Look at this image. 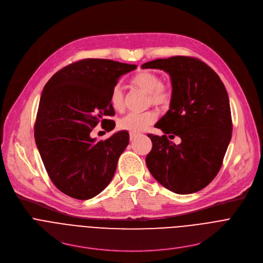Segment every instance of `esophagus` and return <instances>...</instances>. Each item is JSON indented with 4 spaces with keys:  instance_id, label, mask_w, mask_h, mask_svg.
I'll list each match as a JSON object with an SVG mask.
<instances>
[{
    "instance_id": "esophagus-1",
    "label": "esophagus",
    "mask_w": 263,
    "mask_h": 263,
    "mask_svg": "<svg viewBox=\"0 0 263 263\" xmlns=\"http://www.w3.org/2000/svg\"><path fill=\"white\" fill-rule=\"evenodd\" d=\"M137 136H138V134H136V133H130V140L133 141Z\"/></svg>"
}]
</instances>
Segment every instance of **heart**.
I'll return each instance as SVG.
<instances>
[{"label": "heart", "instance_id": "obj_1", "mask_svg": "<svg viewBox=\"0 0 263 263\" xmlns=\"http://www.w3.org/2000/svg\"><path fill=\"white\" fill-rule=\"evenodd\" d=\"M132 84L148 93V103L157 106H164L171 102L172 92L170 88L162 83L161 78L153 71H140L136 73L132 79ZM109 102L111 107L116 111L121 112L125 108V98L123 88L117 84L110 92ZM157 114L155 111H145L142 114H129L122 118L118 127L130 133H140L146 130L155 123Z\"/></svg>", "mask_w": 263, "mask_h": 263}]
</instances>
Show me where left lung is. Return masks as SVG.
Segmentation results:
<instances>
[{"mask_svg":"<svg viewBox=\"0 0 263 263\" xmlns=\"http://www.w3.org/2000/svg\"><path fill=\"white\" fill-rule=\"evenodd\" d=\"M141 67L166 71L173 87L170 110L155 125L164 135H147L153 146L146 155V166L168 191L197 193L217 175L231 140L226 87L210 66L194 57L156 59ZM166 134L179 136L181 143L175 145Z\"/></svg>","mask_w":263,"mask_h":263,"instance_id":"1","label":"left lung"}]
</instances>
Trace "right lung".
Returning <instances> with one entry per match:
<instances>
[{
    "instance_id": "right-lung-1",
    "label": "right lung",
    "mask_w": 263,
    "mask_h": 263,
    "mask_svg": "<svg viewBox=\"0 0 263 263\" xmlns=\"http://www.w3.org/2000/svg\"><path fill=\"white\" fill-rule=\"evenodd\" d=\"M136 68L109 59L87 58L58 70L45 85L34 137L47 173L66 196L88 200L103 192L114 178L118 161L129 144L120 131L105 140L90 137L101 123L114 130L110 92L121 76Z\"/></svg>"
}]
</instances>
